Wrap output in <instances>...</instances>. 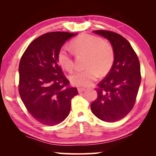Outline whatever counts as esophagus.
Segmentation results:
<instances>
[{"instance_id": "esophagus-1", "label": "esophagus", "mask_w": 156, "mask_h": 156, "mask_svg": "<svg viewBox=\"0 0 156 156\" xmlns=\"http://www.w3.org/2000/svg\"><path fill=\"white\" fill-rule=\"evenodd\" d=\"M77 89H78V92H79V93L82 92L83 91H84V90H85V89H84V88H83V87H78Z\"/></svg>"}]
</instances>
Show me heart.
<instances>
[{
	"instance_id": "b5f03b06",
	"label": "heart",
	"mask_w": 156,
	"mask_h": 156,
	"mask_svg": "<svg viewBox=\"0 0 156 156\" xmlns=\"http://www.w3.org/2000/svg\"><path fill=\"white\" fill-rule=\"evenodd\" d=\"M72 47L76 55H87L86 69L76 72L70 77L75 86L91 85L99 76L106 74L112 69L114 62V50L109 42L97 36L83 34L72 40ZM57 60L61 67L69 73L74 69V59L67 47L60 49Z\"/></svg>"
}]
</instances>
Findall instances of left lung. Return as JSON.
Segmentation results:
<instances>
[{"mask_svg":"<svg viewBox=\"0 0 156 156\" xmlns=\"http://www.w3.org/2000/svg\"><path fill=\"white\" fill-rule=\"evenodd\" d=\"M107 38L114 50V62L96 88L97 98L91 109L97 118L115 122L126 116L136 103L141 75L139 59L128 40L109 30L93 31Z\"/></svg>","mask_w":156,"mask_h":156,"instance_id":"8db88e82","label":"left lung"}]
</instances>
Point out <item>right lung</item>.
<instances>
[{"label":"right lung","instance_id":"1","mask_svg":"<svg viewBox=\"0 0 156 156\" xmlns=\"http://www.w3.org/2000/svg\"><path fill=\"white\" fill-rule=\"evenodd\" d=\"M76 34L50 32L29 44L19 64V94L27 112L38 122L55 126L65 120L71 108V100L78 94L69 87L57 60L66 40Z\"/></svg>","mask_w":156,"mask_h":156}]
</instances>
